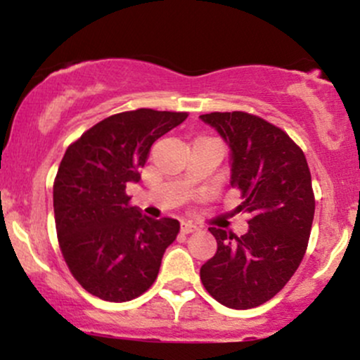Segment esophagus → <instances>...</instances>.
I'll return each instance as SVG.
<instances>
[{
	"label": "esophagus",
	"mask_w": 360,
	"mask_h": 360,
	"mask_svg": "<svg viewBox=\"0 0 360 360\" xmlns=\"http://www.w3.org/2000/svg\"><path fill=\"white\" fill-rule=\"evenodd\" d=\"M198 225H194L193 221H183L181 223V232L183 233H193V232H198Z\"/></svg>",
	"instance_id": "esophagus-1"
}]
</instances>
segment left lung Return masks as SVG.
Masks as SVG:
<instances>
[{"label":"left lung","mask_w":360,"mask_h":360,"mask_svg":"<svg viewBox=\"0 0 360 360\" xmlns=\"http://www.w3.org/2000/svg\"><path fill=\"white\" fill-rule=\"evenodd\" d=\"M200 118L225 140L230 184L243 198L237 212L250 217L240 237L208 229L218 249L201 266V283L225 307L255 308L284 288L307 250L315 214L307 157L288 134L254 115L217 111Z\"/></svg>","instance_id":"left-lung-1"}]
</instances>
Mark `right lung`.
<instances>
[{"label": "right lung", "instance_id": "1", "mask_svg": "<svg viewBox=\"0 0 360 360\" xmlns=\"http://www.w3.org/2000/svg\"><path fill=\"white\" fill-rule=\"evenodd\" d=\"M188 113L140 108L96 123L69 146L53 183L59 245L91 295L122 303L146 292L179 232L174 218L146 217L125 189L139 183L152 143Z\"/></svg>", "mask_w": 360, "mask_h": 360}]
</instances>
